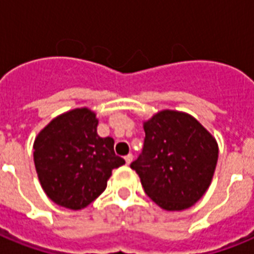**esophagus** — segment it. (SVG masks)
Listing matches in <instances>:
<instances>
[{
    "label": "esophagus",
    "instance_id": "obj_1",
    "mask_svg": "<svg viewBox=\"0 0 254 254\" xmlns=\"http://www.w3.org/2000/svg\"><path fill=\"white\" fill-rule=\"evenodd\" d=\"M131 161H133V155L131 154L125 155V162H127V165H130Z\"/></svg>",
    "mask_w": 254,
    "mask_h": 254
}]
</instances>
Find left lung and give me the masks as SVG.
<instances>
[{"label": "left lung", "instance_id": "left-lung-1", "mask_svg": "<svg viewBox=\"0 0 254 254\" xmlns=\"http://www.w3.org/2000/svg\"><path fill=\"white\" fill-rule=\"evenodd\" d=\"M142 153L130 167L145 192L167 211L195 204L208 189L217 163V143L187 113L162 111L143 124Z\"/></svg>", "mask_w": 254, "mask_h": 254}]
</instances>
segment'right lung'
Returning a JSON list of instances; mask_svg holds the SVG:
<instances>
[{
    "mask_svg": "<svg viewBox=\"0 0 254 254\" xmlns=\"http://www.w3.org/2000/svg\"><path fill=\"white\" fill-rule=\"evenodd\" d=\"M97 119L88 108L58 116L34 142V163L47 196L58 205L81 209L107 187L112 170L125 161L115 141L97 134Z\"/></svg>",
    "mask_w": 254,
    "mask_h": 254,
    "instance_id": "1",
    "label": "right lung"
}]
</instances>
